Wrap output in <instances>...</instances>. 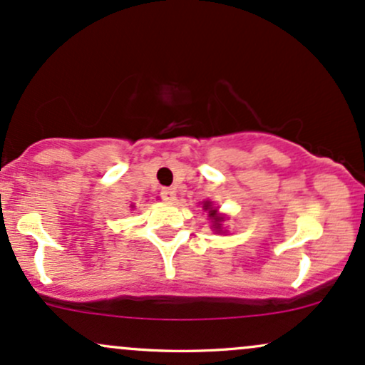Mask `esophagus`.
I'll use <instances>...</instances> for the list:
<instances>
[{
	"mask_svg": "<svg viewBox=\"0 0 365 365\" xmlns=\"http://www.w3.org/2000/svg\"><path fill=\"white\" fill-rule=\"evenodd\" d=\"M162 198L165 200V202L172 203V202H175V198H178V196H175V191L172 190V187H165V190H162Z\"/></svg>",
	"mask_w": 365,
	"mask_h": 365,
	"instance_id": "esophagus-1",
	"label": "esophagus"
}]
</instances>
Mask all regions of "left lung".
<instances>
[{
    "label": "left lung",
    "mask_w": 365,
    "mask_h": 365,
    "mask_svg": "<svg viewBox=\"0 0 365 365\" xmlns=\"http://www.w3.org/2000/svg\"><path fill=\"white\" fill-rule=\"evenodd\" d=\"M203 210L208 212V217L212 219V227H214L215 232H226L222 231V222L226 220V217L220 215L219 212H217V207H214V203H212L210 200L203 202Z\"/></svg>",
    "instance_id": "1"
}]
</instances>
